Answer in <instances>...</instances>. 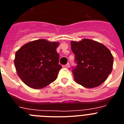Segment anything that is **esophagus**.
<instances>
[{
	"mask_svg": "<svg viewBox=\"0 0 124 124\" xmlns=\"http://www.w3.org/2000/svg\"><path fill=\"white\" fill-rule=\"evenodd\" d=\"M66 67H67V68H69V67H70V63H68L67 64H66Z\"/></svg>",
	"mask_w": 124,
	"mask_h": 124,
	"instance_id": "34e87169",
	"label": "esophagus"
}]
</instances>
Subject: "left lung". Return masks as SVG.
Wrapping results in <instances>:
<instances>
[{"label":"left lung","mask_w":124,"mask_h":124,"mask_svg":"<svg viewBox=\"0 0 124 124\" xmlns=\"http://www.w3.org/2000/svg\"><path fill=\"white\" fill-rule=\"evenodd\" d=\"M75 55L76 67H73L74 81L87 88L100 86L107 78L113 67V56L102 43L89 40L71 42Z\"/></svg>","instance_id":"left-lung-1"}]
</instances>
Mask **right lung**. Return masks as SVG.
<instances>
[{"label":"right lung","mask_w":124,"mask_h":124,"mask_svg":"<svg viewBox=\"0 0 124 124\" xmlns=\"http://www.w3.org/2000/svg\"><path fill=\"white\" fill-rule=\"evenodd\" d=\"M58 42L40 39L26 43L16 52V71L26 85L37 89L55 81L62 68L58 64Z\"/></svg>","instance_id":"add662e5"}]
</instances>
